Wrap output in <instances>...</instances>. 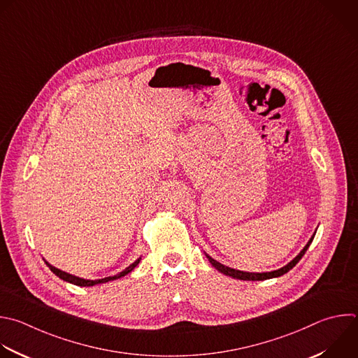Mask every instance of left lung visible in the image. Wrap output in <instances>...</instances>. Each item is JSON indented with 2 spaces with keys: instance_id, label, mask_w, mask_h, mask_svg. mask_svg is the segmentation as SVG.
<instances>
[{
  "instance_id": "left-lung-1",
  "label": "left lung",
  "mask_w": 358,
  "mask_h": 358,
  "mask_svg": "<svg viewBox=\"0 0 358 358\" xmlns=\"http://www.w3.org/2000/svg\"><path fill=\"white\" fill-rule=\"evenodd\" d=\"M316 233V231H315ZM315 233H313V236L310 237L309 239V242L306 243V246L301 250V253L292 260V262H289L287 266H284V267H281V268H278V270H274V271H270V273H248V271H241V270H234V268H230V267H226V266H223V264H220L219 262H216V260H213L212 257H209L208 255H206V257H208V260H209V263L219 271V273H222V274H224V275H229V277H231V278H237V280H243V281H264V280H270V278H275V277H281V275H284L285 273H288L291 268H294L296 264H298V262L303 257V255L306 253V250H308V248L310 246V243H312V241H313V237H315Z\"/></svg>"
}]
</instances>
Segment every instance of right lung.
Masks as SVG:
<instances>
[{"mask_svg":"<svg viewBox=\"0 0 358 358\" xmlns=\"http://www.w3.org/2000/svg\"><path fill=\"white\" fill-rule=\"evenodd\" d=\"M139 262H141V259H138L134 264H131V266H129L128 268H125L122 273H119V274H116V275H113V277H105V278H101V280H84V278L71 275V274H69V273H64V271H62V270H59V268L50 266L48 262H46V264H48V267L50 268V271H52L53 274H56L59 278H62L63 281H67V282L74 284V285H78V287H92V285H96V284H103V282H108V281H112V280H117V278H121V277L129 274V273L139 264Z\"/></svg>","mask_w":358,"mask_h":358,"instance_id":"right-lung-1","label":"right lung"}]
</instances>
